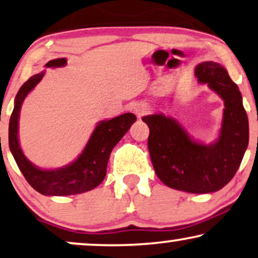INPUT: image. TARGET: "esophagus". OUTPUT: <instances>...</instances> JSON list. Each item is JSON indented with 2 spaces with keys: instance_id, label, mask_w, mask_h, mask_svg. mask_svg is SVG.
Listing matches in <instances>:
<instances>
[{
  "instance_id": "obj_1",
  "label": "esophagus",
  "mask_w": 258,
  "mask_h": 258,
  "mask_svg": "<svg viewBox=\"0 0 258 258\" xmlns=\"http://www.w3.org/2000/svg\"><path fill=\"white\" fill-rule=\"evenodd\" d=\"M134 112L136 113L137 116L141 117L149 111V105L147 103H135L133 106Z\"/></svg>"
}]
</instances>
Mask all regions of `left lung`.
Returning a JSON list of instances; mask_svg holds the SVG:
<instances>
[{
    "mask_svg": "<svg viewBox=\"0 0 258 258\" xmlns=\"http://www.w3.org/2000/svg\"><path fill=\"white\" fill-rule=\"evenodd\" d=\"M224 100L222 128L211 145L195 141L182 125L162 113L142 117L149 126L148 150L156 175L170 188L188 193L216 192L231 180L249 143V121L238 86L218 62H200L195 70Z\"/></svg>",
    "mask_w": 258,
    "mask_h": 258,
    "instance_id": "left-lung-1",
    "label": "left lung"
}]
</instances>
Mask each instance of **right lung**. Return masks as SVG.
Masks as SVG:
<instances>
[{"instance_id": "obj_1", "label": "right lung", "mask_w": 258, "mask_h": 258, "mask_svg": "<svg viewBox=\"0 0 258 258\" xmlns=\"http://www.w3.org/2000/svg\"><path fill=\"white\" fill-rule=\"evenodd\" d=\"M66 58L51 60L46 68H61ZM45 72L33 76L20 88L15 97L14 110L9 121V148L27 181L43 196H71L88 192L99 185L106 175L109 156L117 143L125 135L136 116L123 113L115 118L100 121L90 136L84 150L70 165L56 169H41L23 155L19 143V117L23 100L39 84Z\"/></svg>"}]
</instances>
